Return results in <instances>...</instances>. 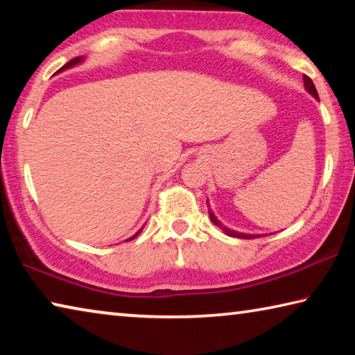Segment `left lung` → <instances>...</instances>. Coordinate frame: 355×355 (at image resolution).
Here are the masks:
<instances>
[{"label": "left lung", "instance_id": "1", "mask_svg": "<svg viewBox=\"0 0 355 355\" xmlns=\"http://www.w3.org/2000/svg\"><path fill=\"white\" fill-rule=\"evenodd\" d=\"M304 86H305V89H307V92H309V94L313 95V97H315L316 100H320V97H318V92H316L315 84H313V81H311L307 75H304ZM207 203H208V202H207ZM208 211H209V219H211L213 224H214V225H218L219 228H222V232H224L225 235H228V236H233V238H243V239L260 238V235H248V233H239V232H235V230H230V228H227V227H224V225L220 224V222L218 220V218H216V216H214V213L211 211V209L208 208Z\"/></svg>", "mask_w": 355, "mask_h": 355}]
</instances>
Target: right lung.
<instances>
[{"mask_svg": "<svg viewBox=\"0 0 355 355\" xmlns=\"http://www.w3.org/2000/svg\"><path fill=\"white\" fill-rule=\"evenodd\" d=\"M83 59H84V58H73V59H71V61H69L67 64H65L62 69H59V71H62V70H67V69H70V67H75V65H78V64H80V62H83ZM141 230H142V228H141ZM141 230H139V232H137L135 236H131L130 239H127V241H131V239H135V238H136L137 235H139V233H141Z\"/></svg>", "mask_w": 355, "mask_h": 355, "instance_id": "add662e5", "label": "right lung"}]
</instances>
